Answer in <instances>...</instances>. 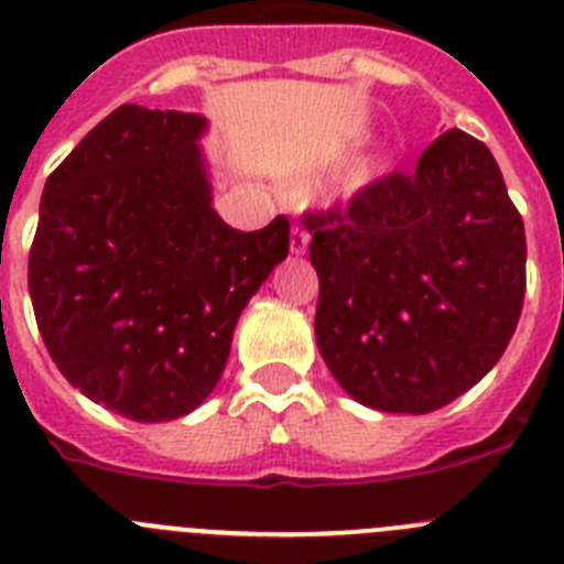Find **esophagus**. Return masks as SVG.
Segmentation results:
<instances>
[{"mask_svg":"<svg viewBox=\"0 0 564 564\" xmlns=\"http://www.w3.org/2000/svg\"><path fill=\"white\" fill-rule=\"evenodd\" d=\"M308 231L303 226H292V237H289V250L294 256H303L308 250Z\"/></svg>","mask_w":564,"mask_h":564,"instance_id":"esophagus-1","label":"esophagus"}]
</instances>
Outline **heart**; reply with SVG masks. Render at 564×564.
<instances>
[{"instance_id": "1", "label": "heart", "mask_w": 564, "mask_h": 564, "mask_svg": "<svg viewBox=\"0 0 564 564\" xmlns=\"http://www.w3.org/2000/svg\"><path fill=\"white\" fill-rule=\"evenodd\" d=\"M382 171H386V165H382V162H375V165L366 167L364 176H366V178H371V176H377V173H382Z\"/></svg>"}]
</instances>
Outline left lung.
Here are the masks:
<instances>
[{"label":"left lung","mask_w":564,"mask_h":564,"mask_svg":"<svg viewBox=\"0 0 564 564\" xmlns=\"http://www.w3.org/2000/svg\"><path fill=\"white\" fill-rule=\"evenodd\" d=\"M316 344L338 386L382 413H433L505 355L527 292V234L488 145L441 134L415 173L308 212Z\"/></svg>","instance_id":"left-lung-1"}]
</instances>
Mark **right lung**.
<instances>
[{"mask_svg":"<svg viewBox=\"0 0 564 564\" xmlns=\"http://www.w3.org/2000/svg\"><path fill=\"white\" fill-rule=\"evenodd\" d=\"M206 118L123 104L48 176L30 250L37 330L65 380L131 421L182 419L220 380L248 300L289 256V220L212 209Z\"/></svg>","mask_w":564,"mask_h":564,"instance_id":"right-lung-1","label":"right lung"}]
</instances>
